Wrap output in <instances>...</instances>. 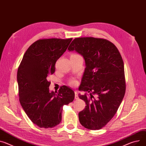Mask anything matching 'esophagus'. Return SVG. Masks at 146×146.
I'll list each match as a JSON object with an SVG mask.
<instances>
[{
  "instance_id": "1",
  "label": "esophagus",
  "mask_w": 146,
  "mask_h": 146,
  "mask_svg": "<svg viewBox=\"0 0 146 146\" xmlns=\"http://www.w3.org/2000/svg\"><path fill=\"white\" fill-rule=\"evenodd\" d=\"M75 99H79V96H78L77 91H75Z\"/></svg>"
}]
</instances>
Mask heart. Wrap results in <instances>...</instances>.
Wrapping results in <instances>:
<instances>
[{
  "label": "heart",
  "instance_id": "obj_1",
  "mask_svg": "<svg viewBox=\"0 0 146 146\" xmlns=\"http://www.w3.org/2000/svg\"><path fill=\"white\" fill-rule=\"evenodd\" d=\"M71 84H73V85L75 84V81H72L71 82Z\"/></svg>",
  "mask_w": 146,
  "mask_h": 146
}]
</instances>
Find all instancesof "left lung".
<instances>
[{"instance_id": "left-lung-1", "label": "left lung", "mask_w": 146, "mask_h": 146, "mask_svg": "<svg viewBox=\"0 0 146 146\" xmlns=\"http://www.w3.org/2000/svg\"><path fill=\"white\" fill-rule=\"evenodd\" d=\"M68 50L82 55L86 65L79 90L90 96L78 95L86 105L78 114L80 122L88 129L99 130L115 116L125 94L121 56L109 40L91 37L75 38Z\"/></svg>"}]
</instances>
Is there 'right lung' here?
Listing matches in <instances>:
<instances>
[{
  "label": "right lung",
  "mask_w": 146,
  "mask_h": 146,
  "mask_svg": "<svg viewBox=\"0 0 146 146\" xmlns=\"http://www.w3.org/2000/svg\"><path fill=\"white\" fill-rule=\"evenodd\" d=\"M72 38L40 39L26 51L19 66L17 80L20 104L31 121L42 128H51L61 121L62 106L75 98L72 89L64 85L50 92L48 76L55 71L56 61Z\"/></svg>",
  "instance_id": "right-lung-1"
}]
</instances>
